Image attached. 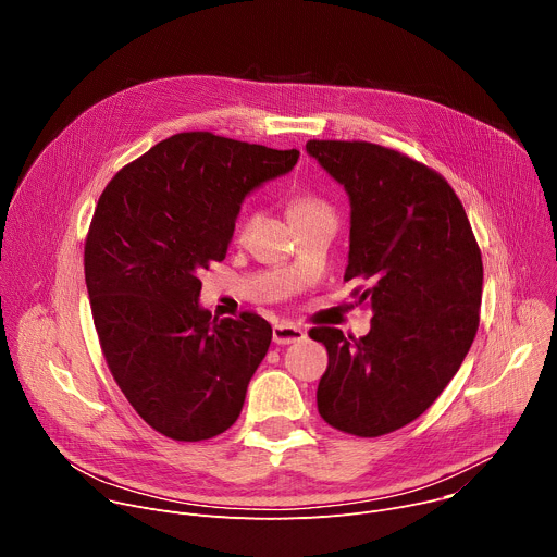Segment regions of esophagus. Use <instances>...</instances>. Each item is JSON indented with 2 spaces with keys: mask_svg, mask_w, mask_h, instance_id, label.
Masks as SVG:
<instances>
[{
  "mask_svg": "<svg viewBox=\"0 0 557 557\" xmlns=\"http://www.w3.org/2000/svg\"><path fill=\"white\" fill-rule=\"evenodd\" d=\"M306 339V333L293 324H275L273 326V342L277 346H286V344H295Z\"/></svg>",
  "mask_w": 557,
  "mask_h": 557,
  "instance_id": "obj_1",
  "label": "esophagus"
}]
</instances>
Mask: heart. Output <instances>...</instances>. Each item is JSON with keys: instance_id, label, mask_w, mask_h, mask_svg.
<instances>
[{"instance_id": "obj_1", "label": "heart", "mask_w": 557, "mask_h": 557, "mask_svg": "<svg viewBox=\"0 0 557 557\" xmlns=\"http://www.w3.org/2000/svg\"><path fill=\"white\" fill-rule=\"evenodd\" d=\"M310 215H333L331 205L317 196H295L288 202V218H310Z\"/></svg>"}]
</instances>
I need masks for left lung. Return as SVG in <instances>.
Instances as JSON below:
<instances>
[{
  "label": "left lung",
  "mask_w": 557,
  "mask_h": 557,
  "mask_svg": "<svg viewBox=\"0 0 557 557\" xmlns=\"http://www.w3.org/2000/svg\"><path fill=\"white\" fill-rule=\"evenodd\" d=\"M350 196L344 280L372 308L363 337L310 329L329 350L317 387L322 419L374 438L419 419L458 372L481 322V247L449 183L399 149L366 140H308Z\"/></svg>",
  "instance_id": "left-lung-1"
}]
</instances>
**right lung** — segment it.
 <instances>
[{
	"label": "right lung",
	"instance_id": "obj_1",
	"mask_svg": "<svg viewBox=\"0 0 557 557\" xmlns=\"http://www.w3.org/2000/svg\"><path fill=\"white\" fill-rule=\"evenodd\" d=\"M297 149L174 134L103 189L84 249L106 363L136 414L174 441H207L240 417L273 331L200 308V273L222 262L249 191L290 172Z\"/></svg>",
	"mask_w": 557,
	"mask_h": 557
}]
</instances>
